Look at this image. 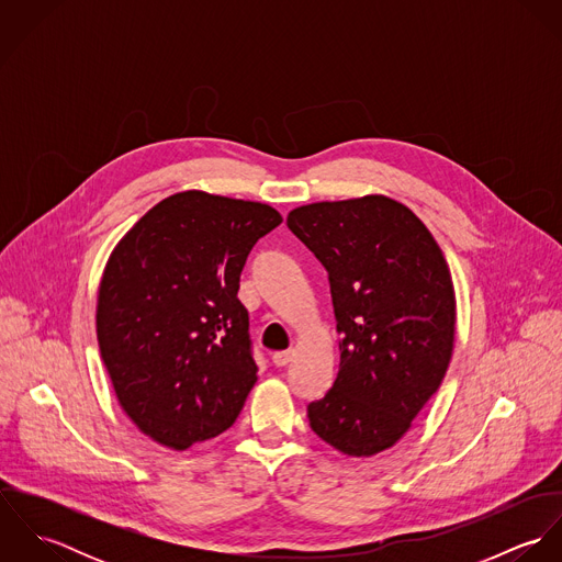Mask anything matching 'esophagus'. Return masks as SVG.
<instances>
[{
    "mask_svg": "<svg viewBox=\"0 0 562 562\" xmlns=\"http://www.w3.org/2000/svg\"><path fill=\"white\" fill-rule=\"evenodd\" d=\"M294 357H296L294 350H281V352H274V355H272V363H274L277 368H285V366H290V363L294 361Z\"/></svg>",
    "mask_w": 562,
    "mask_h": 562,
    "instance_id": "obj_1",
    "label": "esophagus"
}]
</instances>
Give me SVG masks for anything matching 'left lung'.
Masks as SVG:
<instances>
[{"label":"left lung","instance_id":"8db88e82","mask_svg":"<svg viewBox=\"0 0 562 562\" xmlns=\"http://www.w3.org/2000/svg\"><path fill=\"white\" fill-rule=\"evenodd\" d=\"M288 227L328 272L339 368L307 406L346 457L396 446L439 390L454 350L457 296L443 250L401 201L366 194L294 207Z\"/></svg>","mask_w":562,"mask_h":562}]
</instances>
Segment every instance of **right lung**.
<instances>
[{"label":"right lung","mask_w":562,"mask_h":562,"mask_svg":"<svg viewBox=\"0 0 562 562\" xmlns=\"http://www.w3.org/2000/svg\"><path fill=\"white\" fill-rule=\"evenodd\" d=\"M268 203L186 190L154 205L108 257L97 339L116 401L170 450L225 432L257 381L240 272L281 225Z\"/></svg>","instance_id":"1"}]
</instances>
